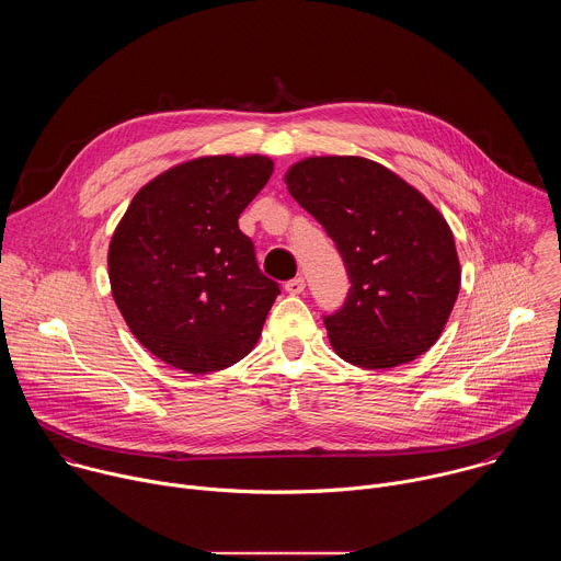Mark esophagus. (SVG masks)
I'll list each match as a JSON object with an SVG mask.
<instances>
[{"label": "esophagus", "mask_w": 561, "mask_h": 561, "mask_svg": "<svg viewBox=\"0 0 561 561\" xmlns=\"http://www.w3.org/2000/svg\"><path fill=\"white\" fill-rule=\"evenodd\" d=\"M304 288H306V282L301 277H295V279L286 282V293L288 295H299V293H304Z\"/></svg>", "instance_id": "esophagus-1"}]
</instances>
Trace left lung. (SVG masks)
<instances>
[{
	"mask_svg": "<svg viewBox=\"0 0 561 561\" xmlns=\"http://www.w3.org/2000/svg\"><path fill=\"white\" fill-rule=\"evenodd\" d=\"M284 182L324 226L348 271L346 304L324 317L333 351L362 368H392L426 353L439 340L461 284L444 215L407 180L366 157H306Z\"/></svg>",
	"mask_w": 561,
	"mask_h": 561,
	"instance_id": "obj_1",
	"label": "left lung"
}]
</instances>
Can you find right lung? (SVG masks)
<instances>
[{
  "label": "right lung",
  "instance_id": "add662e5",
  "mask_svg": "<svg viewBox=\"0 0 561 561\" xmlns=\"http://www.w3.org/2000/svg\"><path fill=\"white\" fill-rule=\"evenodd\" d=\"M266 154H204L144 184L108 244L113 299L154 357L193 375L244 359L279 286L239 215L273 175Z\"/></svg>",
  "mask_w": 561,
  "mask_h": 561
}]
</instances>
